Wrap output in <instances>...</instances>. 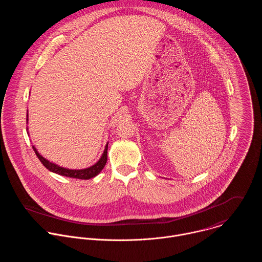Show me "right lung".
I'll list each match as a JSON object with an SVG mask.
<instances>
[{
	"label": "right lung",
	"instance_id": "right-lung-1",
	"mask_svg": "<svg viewBox=\"0 0 262 262\" xmlns=\"http://www.w3.org/2000/svg\"><path fill=\"white\" fill-rule=\"evenodd\" d=\"M27 123H28V113H27ZM33 149L35 151V155L37 156V158L39 159V161L41 162V164L50 171L57 173L59 175L62 176H66V177H71V178H79V179H90L92 177H95L104 167L106 160H107V144L105 145L104 151L101 156V158L99 159V161L86 169H82V170H71V169H66V168H62L58 165H55L53 163H50L48 160H46L43 157L40 156V154L36 150V148L33 146Z\"/></svg>",
	"mask_w": 262,
	"mask_h": 262
}]
</instances>
